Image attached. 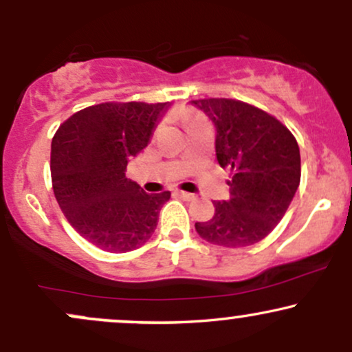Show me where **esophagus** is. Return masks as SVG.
Masks as SVG:
<instances>
[{
	"mask_svg": "<svg viewBox=\"0 0 352 352\" xmlns=\"http://www.w3.org/2000/svg\"><path fill=\"white\" fill-rule=\"evenodd\" d=\"M177 195H179L180 199H184V200H187V201H190V200H195V199H197V195H195V193H190V192H182V190H177Z\"/></svg>",
	"mask_w": 352,
	"mask_h": 352,
	"instance_id": "34e87169",
	"label": "esophagus"
}]
</instances>
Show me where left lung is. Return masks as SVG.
<instances>
[{
    "instance_id": "1",
    "label": "left lung",
    "mask_w": 352,
    "mask_h": 352,
    "mask_svg": "<svg viewBox=\"0 0 352 352\" xmlns=\"http://www.w3.org/2000/svg\"><path fill=\"white\" fill-rule=\"evenodd\" d=\"M190 104L212 120L218 164L233 172L230 199L215 201V215L197 221V233L230 248L258 243L280 223L300 187L296 139L273 116L240 100Z\"/></svg>"
}]
</instances>
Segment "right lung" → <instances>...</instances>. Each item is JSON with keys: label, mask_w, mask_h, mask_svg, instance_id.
<instances>
[{"label": "right lung", "mask_w": 352, "mask_h": 352, "mask_svg": "<svg viewBox=\"0 0 352 352\" xmlns=\"http://www.w3.org/2000/svg\"><path fill=\"white\" fill-rule=\"evenodd\" d=\"M170 102H106L71 116L51 144L52 190L80 236L109 253L152 236L170 192L145 193L125 177L129 160L151 142Z\"/></svg>", "instance_id": "right-lung-1"}]
</instances>
